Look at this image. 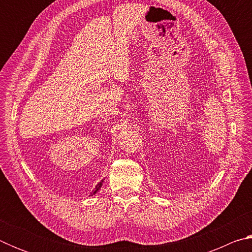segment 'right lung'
<instances>
[{
    "instance_id": "right-lung-1",
    "label": "right lung",
    "mask_w": 252,
    "mask_h": 252,
    "mask_svg": "<svg viewBox=\"0 0 252 252\" xmlns=\"http://www.w3.org/2000/svg\"><path fill=\"white\" fill-rule=\"evenodd\" d=\"M102 182H103V181H101V182L97 183L96 187H95V189H94V191H93V193H92V194H94V193H96V192H97V190H99L100 188H101V186H102Z\"/></svg>"
}]
</instances>
